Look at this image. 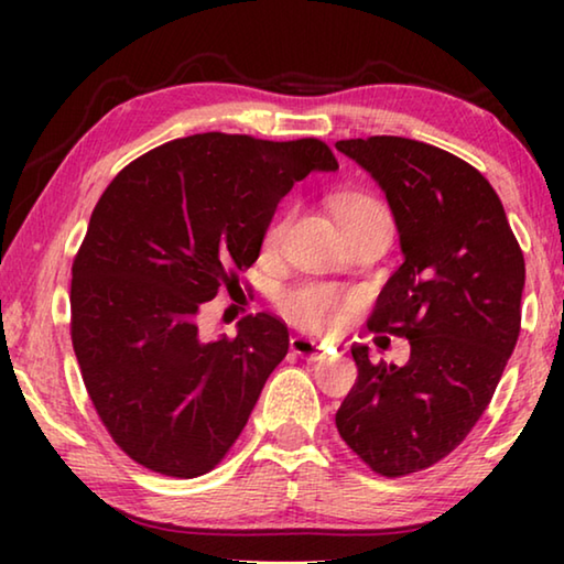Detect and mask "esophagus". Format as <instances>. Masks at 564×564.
Here are the masks:
<instances>
[{
  "label": "esophagus",
  "mask_w": 564,
  "mask_h": 564,
  "mask_svg": "<svg viewBox=\"0 0 564 564\" xmlns=\"http://www.w3.org/2000/svg\"><path fill=\"white\" fill-rule=\"evenodd\" d=\"M291 350L295 352V356H301L305 360H321L326 352L321 350V346L313 338L308 336H293L291 338Z\"/></svg>",
  "instance_id": "obj_1"
}]
</instances>
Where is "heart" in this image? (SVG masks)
I'll return each instance as SVG.
<instances>
[{
  "mask_svg": "<svg viewBox=\"0 0 564 564\" xmlns=\"http://www.w3.org/2000/svg\"><path fill=\"white\" fill-rule=\"evenodd\" d=\"M333 212H336L340 224H346L358 216L386 212V208L373 196L356 194V191H346V194L333 196ZM285 224H289V212L275 214L271 218L269 228H265L263 243L269 248L279 243ZM283 311H285V316H289L293 323H299L301 328H308L316 333H330L346 323L348 299L343 293H338L336 289H330V285L311 283V285H301V289H295L285 295Z\"/></svg>",
  "mask_w": 564,
  "mask_h": 564,
  "instance_id": "heart-1",
  "label": "heart"
}]
</instances>
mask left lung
<instances>
[{"label": "left lung", "mask_w": 564, "mask_h": 564, "mask_svg": "<svg viewBox=\"0 0 564 564\" xmlns=\"http://www.w3.org/2000/svg\"><path fill=\"white\" fill-rule=\"evenodd\" d=\"M336 149L383 188L405 259L368 328L410 340L405 366L350 348L358 380L336 427L370 470L400 477L453 453L488 408L520 336L524 259L495 188L463 159L403 137Z\"/></svg>", "instance_id": "left-lung-1"}]
</instances>
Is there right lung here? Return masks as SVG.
<instances>
[{
    "label": "right lung",
    "instance_id": "obj_1",
    "mask_svg": "<svg viewBox=\"0 0 564 564\" xmlns=\"http://www.w3.org/2000/svg\"><path fill=\"white\" fill-rule=\"evenodd\" d=\"M318 139H176L119 171L72 265V343L94 408L123 453L169 477L224 460L289 352L269 313L204 340L198 313L259 259L281 198L336 171Z\"/></svg>",
    "mask_w": 564,
    "mask_h": 564
}]
</instances>
